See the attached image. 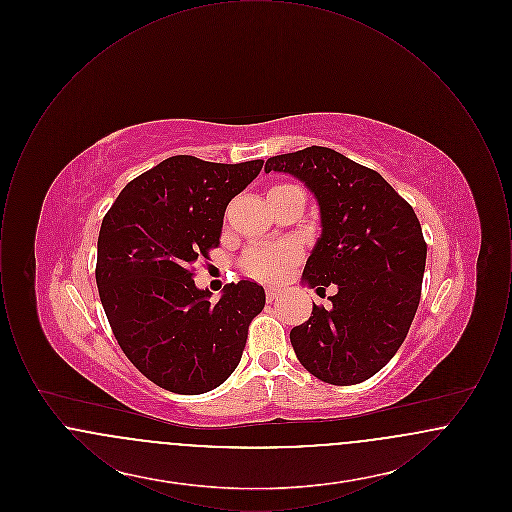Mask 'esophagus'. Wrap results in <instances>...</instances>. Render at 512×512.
<instances>
[{
    "mask_svg": "<svg viewBox=\"0 0 512 512\" xmlns=\"http://www.w3.org/2000/svg\"><path fill=\"white\" fill-rule=\"evenodd\" d=\"M278 295H280V290H276V288H267L268 303H272V301H276V299H278Z\"/></svg>",
    "mask_w": 512,
    "mask_h": 512,
    "instance_id": "esophagus-1",
    "label": "esophagus"
}]
</instances>
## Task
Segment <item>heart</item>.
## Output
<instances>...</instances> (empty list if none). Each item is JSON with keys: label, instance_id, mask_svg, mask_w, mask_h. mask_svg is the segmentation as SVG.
I'll return each instance as SVG.
<instances>
[{"label": "heart", "instance_id": "b5f03b06", "mask_svg": "<svg viewBox=\"0 0 512 512\" xmlns=\"http://www.w3.org/2000/svg\"><path fill=\"white\" fill-rule=\"evenodd\" d=\"M299 251L292 244H255L245 251L244 270L257 280L278 282L297 261Z\"/></svg>", "mask_w": 512, "mask_h": 512}]
</instances>
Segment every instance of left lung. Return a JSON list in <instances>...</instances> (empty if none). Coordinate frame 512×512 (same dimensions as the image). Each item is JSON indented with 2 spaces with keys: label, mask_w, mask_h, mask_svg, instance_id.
I'll return each mask as SVG.
<instances>
[{
  "label": "left lung",
  "mask_w": 512,
  "mask_h": 512,
  "mask_svg": "<svg viewBox=\"0 0 512 512\" xmlns=\"http://www.w3.org/2000/svg\"><path fill=\"white\" fill-rule=\"evenodd\" d=\"M265 171L288 172L315 194L322 234L303 282L330 284V309L313 303L292 328L299 363L326 384L365 382L390 363L418 309L426 242L413 207L372 169L330 147L270 157Z\"/></svg>",
  "instance_id": "1"
}]
</instances>
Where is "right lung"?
I'll return each instance as SVG.
<instances>
[{"label":"right lung","mask_w":512,"mask_h":512,"mask_svg":"<svg viewBox=\"0 0 512 512\" xmlns=\"http://www.w3.org/2000/svg\"><path fill=\"white\" fill-rule=\"evenodd\" d=\"M261 169V159L174 155L128 182L101 222V305L124 355L159 388L215 390L242 359L263 286L232 282L215 303L195 286L194 265L219 245L226 205Z\"/></svg>","instance_id":"1"}]
</instances>
